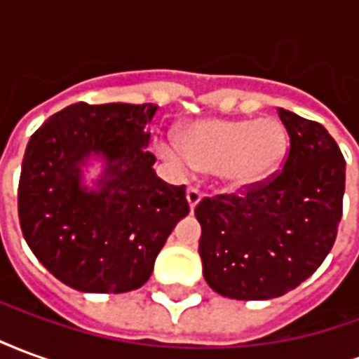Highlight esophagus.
Segmentation results:
<instances>
[{"mask_svg": "<svg viewBox=\"0 0 359 359\" xmlns=\"http://www.w3.org/2000/svg\"><path fill=\"white\" fill-rule=\"evenodd\" d=\"M187 200H188V205H190V210H194L196 205L200 203L202 200V194H200V190L198 188H188L187 190Z\"/></svg>", "mask_w": 359, "mask_h": 359, "instance_id": "34e87169", "label": "esophagus"}]
</instances>
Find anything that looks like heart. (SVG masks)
I'll list each match as a JSON object with an SVG mask.
<instances>
[{
    "label": "heart",
    "instance_id": "b5f03b06",
    "mask_svg": "<svg viewBox=\"0 0 359 359\" xmlns=\"http://www.w3.org/2000/svg\"><path fill=\"white\" fill-rule=\"evenodd\" d=\"M159 154L179 167L215 172L231 190H248L277 177L290 149L285 125L273 117L202 118L184 126Z\"/></svg>",
    "mask_w": 359,
    "mask_h": 359
}]
</instances>
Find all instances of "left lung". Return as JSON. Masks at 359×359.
<instances>
[{
  "label": "left lung",
  "mask_w": 359,
  "mask_h": 359,
  "mask_svg": "<svg viewBox=\"0 0 359 359\" xmlns=\"http://www.w3.org/2000/svg\"><path fill=\"white\" fill-rule=\"evenodd\" d=\"M290 136L283 171L244 194L203 198L200 257L208 285L234 300L283 296L313 275L331 252L346 161L323 125L278 107Z\"/></svg>",
  "instance_id": "1"
}]
</instances>
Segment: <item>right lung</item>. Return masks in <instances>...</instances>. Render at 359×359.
Segmentation results:
<instances>
[{
    "instance_id": "obj_1",
    "label": "right lung",
    "mask_w": 359,
    "mask_h": 359,
    "mask_svg": "<svg viewBox=\"0 0 359 359\" xmlns=\"http://www.w3.org/2000/svg\"><path fill=\"white\" fill-rule=\"evenodd\" d=\"M154 103L79 102L51 115L28 142L19 219L38 262L81 292L140 288L175 225L187 217V188L154 171L148 125ZM92 161L102 172L88 185Z\"/></svg>"
}]
</instances>
